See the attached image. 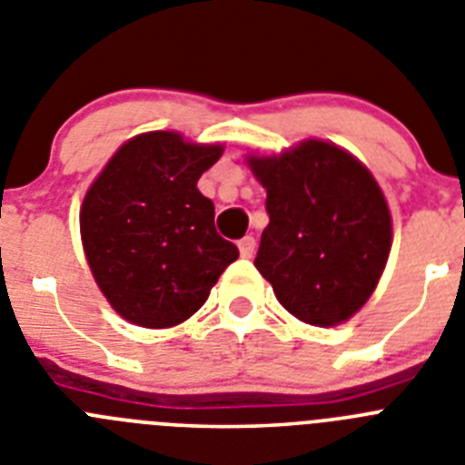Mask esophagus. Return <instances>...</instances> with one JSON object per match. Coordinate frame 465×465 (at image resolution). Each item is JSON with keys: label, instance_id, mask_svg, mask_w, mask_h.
<instances>
[{"label": "esophagus", "instance_id": "1", "mask_svg": "<svg viewBox=\"0 0 465 465\" xmlns=\"http://www.w3.org/2000/svg\"><path fill=\"white\" fill-rule=\"evenodd\" d=\"M237 246H240L242 258H252L253 252H256V240H253L252 235H246V237H242L240 242H237Z\"/></svg>", "mask_w": 465, "mask_h": 465}]
</instances>
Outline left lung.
I'll list each match as a JSON object with an SVG mask.
<instances>
[{"mask_svg": "<svg viewBox=\"0 0 465 465\" xmlns=\"http://www.w3.org/2000/svg\"><path fill=\"white\" fill-rule=\"evenodd\" d=\"M270 223L253 265L300 322L338 326L375 291L391 252V213L371 170L331 142L249 155Z\"/></svg>", "mask_w": 465, "mask_h": 465, "instance_id": "8db88e82", "label": "left lung"}]
</instances>
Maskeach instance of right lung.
Returning <instances> with one entry per match:
<instances>
[{
	"mask_svg": "<svg viewBox=\"0 0 465 465\" xmlns=\"http://www.w3.org/2000/svg\"><path fill=\"white\" fill-rule=\"evenodd\" d=\"M221 143L146 133L125 142L88 188L81 240L109 305L143 328L186 322L240 252L213 228V203L197 179Z\"/></svg>",
	"mask_w": 465,
	"mask_h": 465,
	"instance_id": "add662e5",
	"label": "right lung"
}]
</instances>
